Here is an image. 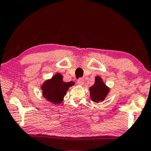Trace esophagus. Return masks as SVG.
I'll list each match as a JSON object with an SVG mask.
<instances>
[{"instance_id":"esophagus-1","label":"esophagus","mask_w":151,"mask_h":151,"mask_svg":"<svg viewBox=\"0 0 151 151\" xmlns=\"http://www.w3.org/2000/svg\"><path fill=\"white\" fill-rule=\"evenodd\" d=\"M77 84L78 85H83L84 84V80L83 78H78V81H77Z\"/></svg>"}]
</instances>
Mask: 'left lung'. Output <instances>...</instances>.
<instances>
[{
    "mask_svg": "<svg viewBox=\"0 0 151 151\" xmlns=\"http://www.w3.org/2000/svg\"><path fill=\"white\" fill-rule=\"evenodd\" d=\"M91 100L95 103L103 102L110 91V88L107 86L100 76H96L94 85L89 88Z\"/></svg>",
    "mask_w": 151,
    "mask_h": 151,
    "instance_id": "left-lung-1",
    "label": "left lung"
}]
</instances>
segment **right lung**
<instances>
[{
	"instance_id": "1",
	"label": "right lung",
	"mask_w": 151,
	"mask_h": 151,
	"mask_svg": "<svg viewBox=\"0 0 151 151\" xmlns=\"http://www.w3.org/2000/svg\"><path fill=\"white\" fill-rule=\"evenodd\" d=\"M60 73L55 74L52 78L45 81L41 85L42 96L48 102L59 104L64 100L66 92L70 86L75 85L73 81L64 82Z\"/></svg>"
}]
</instances>
